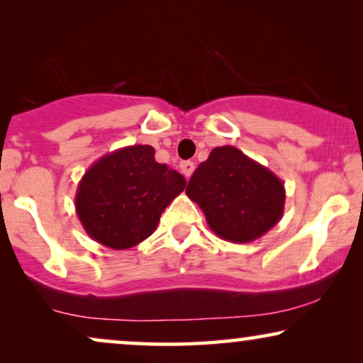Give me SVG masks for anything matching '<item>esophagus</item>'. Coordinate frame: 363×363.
<instances>
[{"mask_svg": "<svg viewBox=\"0 0 363 363\" xmlns=\"http://www.w3.org/2000/svg\"><path fill=\"white\" fill-rule=\"evenodd\" d=\"M180 170H182L183 175H185V177L188 178V177H190L191 173H193V170H195V163L190 162V160L182 162V163H180Z\"/></svg>", "mask_w": 363, "mask_h": 363, "instance_id": "obj_1", "label": "esophagus"}]
</instances>
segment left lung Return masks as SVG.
Here are the masks:
<instances>
[{
  "label": "left lung",
  "instance_id": "8db88e82",
  "mask_svg": "<svg viewBox=\"0 0 363 363\" xmlns=\"http://www.w3.org/2000/svg\"><path fill=\"white\" fill-rule=\"evenodd\" d=\"M221 240L251 242L277 225L284 213V183L276 173L233 145L213 148L186 185Z\"/></svg>",
  "mask_w": 363,
  "mask_h": 363
}]
</instances>
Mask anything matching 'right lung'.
I'll list each match as a JSON object with an SVG mask.
<instances>
[{
	"label": "right lung",
	"mask_w": 363,
	"mask_h": 363,
	"mask_svg": "<svg viewBox=\"0 0 363 363\" xmlns=\"http://www.w3.org/2000/svg\"><path fill=\"white\" fill-rule=\"evenodd\" d=\"M185 186L180 173L155 162L153 147H123L101 157L84 173L76 213L94 241L111 250H128L157 230L163 210Z\"/></svg>",
	"instance_id": "add662e5"
}]
</instances>
